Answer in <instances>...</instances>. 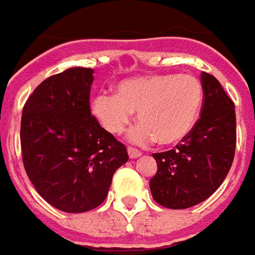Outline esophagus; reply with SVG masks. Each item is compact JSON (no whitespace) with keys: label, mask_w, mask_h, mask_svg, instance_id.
Wrapping results in <instances>:
<instances>
[{"label":"esophagus","mask_w":255,"mask_h":255,"mask_svg":"<svg viewBox=\"0 0 255 255\" xmlns=\"http://www.w3.org/2000/svg\"><path fill=\"white\" fill-rule=\"evenodd\" d=\"M128 155H129V158L133 160V158H138L142 155V153L139 151L138 149H133V147H128Z\"/></svg>","instance_id":"esophagus-1"}]
</instances>
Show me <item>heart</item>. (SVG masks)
Listing matches in <instances>:
<instances>
[{
    "mask_svg": "<svg viewBox=\"0 0 255 255\" xmlns=\"http://www.w3.org/2000/svg\"><path fill=\"white\" fill-rule=\"evenodd\" d=\"M203 87L192 75H144L127 79L116 87V95L100 94L91 111L108 132L119 135L138 112L139 126L129 133L135 143H180L195 127L202 109Z\"/></svg>",
    "mask_w": 255,
    "mask_h": 255,
    "instance_id": "obj_1",
    "label": "heart"
}]
</instances>
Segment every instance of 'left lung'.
I'll use <instances>...</instances> for the list:
<instances>
[{
    "label": "left lung",
    "instance_id": "1",
    "mask_svg": "<svg viewBox=\"0 0 255 255\" xmlns=\"http://www.w3.org/2000/svg\"><path fill=\"white\" fill-rule=\"evenodd\" d=\"M201 117L176 149L153 154L157 173L150 191L157 203L187 209L208 199L224 182L236 146L235 105L213 75L202 72Z\"/></svg>",
    "mask_w": 255,
    "mask_h": 255
}]
</instances>
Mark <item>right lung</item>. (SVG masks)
Segmentation results:
<instances>
[{
    "label": "right lung",
    "instance_id": "1",
    "mask_svg": "<svg viewBox=\"0 0 255 255\" xmlns=\"http://www.w3.org/2000/svg\"><path fill=\"white\" fill-rule=\"evenodd\" d=\"M94 71L73 67L43 80L25 102L20 142L31 183L47 203L83 213L105 201L127 149L90 111Z\"/></svg>",
    "mask_w": 255,
    "mask_h": 255
}]
</instances>
